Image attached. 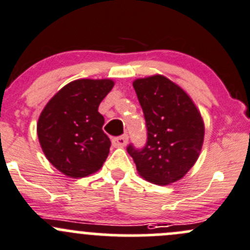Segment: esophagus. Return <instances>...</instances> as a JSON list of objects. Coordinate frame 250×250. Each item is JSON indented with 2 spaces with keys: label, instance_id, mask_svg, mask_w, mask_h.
<instances>
[{
  "label": "esophagus",
  "instance_id": "34e87169",
  "mask_svg": "<svg viewBox=\"0 0 250 250\" xmlns=\"http://www.w3.org/2000/svg\"><path fill=\"white\" fill-rule=\"evenodd\" d=\"M128 143V135L127 134H123L120 135L117 138H113L112 139V144L115 146H125Z\"/></svg>",
  "mask_w": 250,
  "mask_h": 250
}]
</instances>
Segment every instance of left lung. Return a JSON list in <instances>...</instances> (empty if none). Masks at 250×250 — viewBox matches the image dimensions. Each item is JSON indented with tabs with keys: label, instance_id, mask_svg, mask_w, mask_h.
<instances>
[{
	"label": "left lung",
	"instance_id": "8db88e82",
	"mask_svg": "<svg viewBox=\"0 0 250 250\" xmlns=\"http://www.w3.org/2000/svg\"><path fill=\"white\" fill-rule=\"evenodd\" d=\"M147 132L143 147L127 151L144 179L168 185L183 178L200 156L204 138L201 113L188 94L167 77L156 75L133 83Z\"/></svg>",
	"mask_w": 250,
	"mask_h": 250
}]
</instances>
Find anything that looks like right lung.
I'll list each match as a JSON object with an SVG mask.
<instances>
[{
	"label": "right lung",
	"mask_w": 250,
	"mask_h": 250,
	"mask_svg": "<svg viewBox=\"0 0 250 250\" xmlns=\"http://www.w3.org/2000/svg\"><path fill=\"white\" fill-rule=\"evenodd\" d=\"M110 80H77L48 102L37 123V134L50 163L71 178H83L102 168L111 141L98 112L112 89Z\"/></svg>",
	"instance_id": "add662e5"
}]
</instances>
